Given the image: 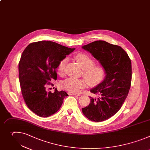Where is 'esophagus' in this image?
<instances>
[{"instance_id":"1","label":"esophagus","mask_w":150,"mask_h":150,"mask_svg":"<svg viewBox=\"0 0 150 150\" xmlns=\"http://www.w3.org/2000/svg\"><path fill=\"white\" fill-rule=\"evenodd\" d=\"M68 94L69 95H74V96H80V95H81V94H76V93H71V92H69L68 93Z\"/></svg>"}]
</instances>
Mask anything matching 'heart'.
<instances>
[{
    "mask_svg": "<svg viewBox=\"0 0 150 150\" xmlns=\"http://www.w3.org/2000/svg\"><path fill=\"white\" fill-rule=\"evenodd\" d=\"M74 58L81 67L83 71V76L87 83L90 85H96L100 83L104 77L105 70L104 67L100 64H94V59L88 54L80 52L74 56ZM66 63V58H64L59 62L57 71L59 74H62L64 67ZM61 87L67 91L77 93L86 86V81L83 79L67 78L61 83Z\"/></svg>",
    "mask_w": 150,
    "mask_h": 150,
    "instance_id": "b5f03b06",
    "label": "heart"
}]
</instances>
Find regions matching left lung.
I'll use <instances>...</instances> for the list:
<instances>
[{
  "instance_id": "obj_1",
  "label": "left lung",
  "mask_w": 150,
  "mask_h": 150,
  "mask_svg": "<svg viewBox=\"0 0 150 150\" xmlns=\"http://www.w3.org/2000/svg\"><path fill=\"white\" fill-rule=\"evenodd\" d=\"M82 48L99 60L106 74L102 83L91 90L99 97H90L91 103L82 108L90 120L102 122L116 114L128 96L132 80L131 61L120 46L104 41H96Z\"/></svg>"
}]
</instances>
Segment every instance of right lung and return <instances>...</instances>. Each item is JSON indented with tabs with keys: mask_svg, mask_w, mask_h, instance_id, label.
<instances>
[{
	"mask_svg": "<svg viewBox=\"0 0 150 150\" xmlns=\"http://www.w3.org/2000/svg\"><path fill=\"white\" fill-rule=\"evenodd\" d=\"M75 48H70L52 41L29 44L23 51L19 62V79L23 100L34 113L48 117L57 112L68 96L57 88L51 93L46 90L50 81L57 80L56 69L62 59Z\"/></svg>",
	"mask_w": 150,
	"mask_h": 150,
	"instance_id": "add662e5",
	"label": "right lung"
}]
</instances>
